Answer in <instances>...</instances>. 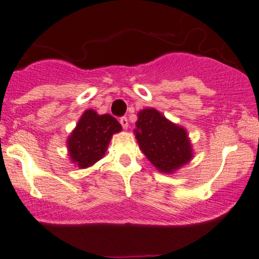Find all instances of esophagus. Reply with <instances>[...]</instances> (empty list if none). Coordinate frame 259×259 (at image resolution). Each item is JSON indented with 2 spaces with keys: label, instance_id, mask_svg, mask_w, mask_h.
<instances>
[{
  "label": "esophagus",
  "instance_id": "34e87169",
  "mask_svg": "<svg viewBox=\"0 0 259 259\" xmlns=\"http://www.w3.org/2000/svg\"><path fill=\"white\" fill-rule=\"evenodd\" d=\"M119 121H120L121 126L124 127V129H127V126H129V120H127L126 116H121V118L119 119Z\"/></svg>",
  "mask_w": 259,
  "mask_h": 259
}]
</instances>
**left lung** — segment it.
I'll list each match as a JSON object with an SVG mask.
<instances>
[{"label": "left lung", "instance_id": "left-lung-1", "mask_svg": "<svg viewBox=\"0 0 259 259\" xmlns=\"http://www.w3.org/2000/svg\"><path fill=\"white\" fill-rule=\"evenodd\" d=\"M138 115L135 138L157 170L172 172L191 160V144L184 127L168 121L155 109H144Z\"/></svg>", "mask_w": 259, "mask_h": 259}]
</instances>
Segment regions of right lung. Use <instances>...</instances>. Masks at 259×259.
Here are the masks:
<instances>
[{
    "label": "right lung",
    "mask_w": 259,
    "mask_h": 259,
    "mask_svg": "<svg viewBox=\"0 0 259 259\" xmlns=\"http://www.w3.org/2000/svg\"><path fill=\"white\" fill-rule=\"evenodd\" d=\"M121 125L114 116L98 115L94 110H87L68 139V150L73 162L80 168L95 164L104 156L108 144Z\"/></svg>",
    "instance_id": "1"
}]
</instances>
